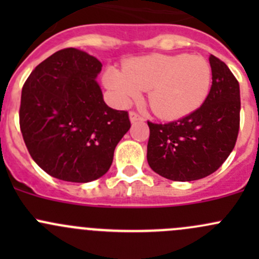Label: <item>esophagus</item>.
I'll return each mask as SVG.
<instances>
[{
    "label": "esophagus",
    "instance_id": "obj_1",
    "mask_svg": "<svg viewBox=\"0 0 259 259\" xmlns=\"http://www.w3.org/2000/svg\"><path fill=\"white\" fill-rule=\"evenodd\" d=\"M129 116H130V121L132 122H135V121H143V117L140 116L139 114L138 113H135V111H130V114H129Z\"/></svg>",
    "mask_w": 259,
    "mask_h": 259
}]
</instances>
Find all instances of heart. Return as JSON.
Here are the masks:
<instances>
[{
  "label": "heart",
  "mask_w": 259,
  "mask_h": 259,
  "mask_svg": "<svg viewBox=\"0 0 259 259\" xmlns=\"http://www.w3.org/2000/svg\"><path fill=\"white\" fill-rule=\"evenodd\" d=\"M104 85L127 105L148 91L151 111L161 119H179L197 110L211 85V67L202 56L154 54L125 62L124 70L109 67Z\"/></svg>",
  "instance_id": "obj_1"
}]
</instances>
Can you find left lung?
Returning a JSON list of instances; mask_svg holds the SVG:
<instances>
[{
	"label": "left lung",
	"mask_w": 259,
	"mask_h": 259,
	"mask_svg": "<svg viewBox=\"0 0 259 259\" xmlns=\"http://www.w3.org/2000/svg\"><path fill=\"white\" fill-rule=\"evenodd\" d=\"M211 88L203 105L166 124L148 121L146 159L155 173L174 182L210 176L226 161L239 132V83L218 57L210 55Z\"/></svg>",
	"instance_id": "obj_1"
}]
</instances>
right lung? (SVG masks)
I'll return each mask as SVG.
<instances>
[{"mask_svg": "<svg viewBox=\"0 0 259 259\" xmlns=\"http://www.w3.org/2000/svg\"><path fill=\"white\" fill-rule=\"evenodd\" d=\"M96 57L69 48L35 67L21 94L20 127L31 158L54 178L88 183L110 168L130 129L127 111L109 108Z\"/></svg>", "mask_w": 259, "mask_h": 259, "instance_id": "add662e5", "label": "right lung"}]
</instances>
